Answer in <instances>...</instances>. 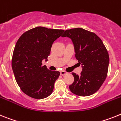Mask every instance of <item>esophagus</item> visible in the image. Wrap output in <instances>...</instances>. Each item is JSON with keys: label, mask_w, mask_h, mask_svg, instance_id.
I'll use <instances>...</instances> for the list:
<instances>
[{"label": "esophagus", "mask_w": 121, "mask_h": 121, "mask_svg": "<svg viewBox=\"0 0 121 121\" xmlns=\"http://www.w3.org/2000/svg\"><path fill=\"white\" fill-rule=\"evenodd\" d=\"M60 73L61 75H66V74H68V72H66L65 71H61L60 72Z\"/></svg>", "instance_id": "1"}]
</instances>
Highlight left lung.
Returning <instances> with one entry per match:
<instances>
[{
	"label": "left lung",
	"mask_w": 121,
	"mask_h": 121,
	"mask_svg": "<svg viewBox=\"0 0 121 121\" xmlns=\"http://www.w3.org/2000/svg\"><path fill=\"white\" fill-rule=\"evenodd\" d=\"M61 36L71 39L75 58L82 68L80 75L72 73L74 81L69 90L79 96L92 95L107 77L110 61L107 49L97 35L82 28L66 30Z\"/></svg>",
	"instance_id": "obj_1"
}]
</instances>
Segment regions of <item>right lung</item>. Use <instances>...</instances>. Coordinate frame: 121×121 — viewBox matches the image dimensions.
<instances>
[{
  "mask_svg": "<svg viewBox=\"0 0 121 121\" xmlns=\"http://www.w3.org/2000/svg\"><path fill=\"white\" fill-rule=\"evenodd\" d=\"M65 30L37 27L23 33L16 44L12 69L22 91L30 97L42 99L53 90L59 71H50L42 61H48L52 44Z\"/></svg>",
  "mask_w": 121,
  "mask_h": 121,
  "instance_id": "add662e5",
  "label": "right lung"
}]
</instances>
